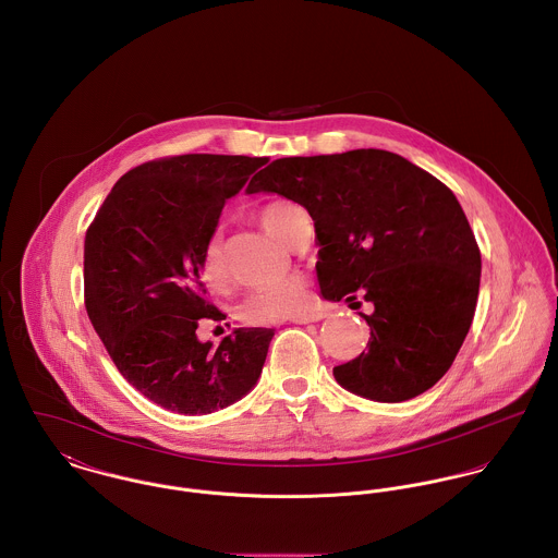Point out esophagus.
I'll use <instances>...</instances> for the list:
<instances>
[{"mask_svg": "<svg viewBox=\"0 0 558 558\" xmlns=\"http://www.w3.org/2000/svg\"><path fill=\"white\" fill-rule=\"evenodd\" d=\"M327 314L323 312V310H310L306 314H300V316H293L291 320L293 323H300V325H306V323H316V320H320V318H325Z\"/></svg>", "mask_w": 558, "mask_h": 558, "instance_id": "esophagus-1", "label": "esophagus"}]
</instances>
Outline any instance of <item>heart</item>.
<instances>
[{
  "instance_id": "b5f03b06",
  "label": "heart",
  "mask_w": 558,
  "mask_h": 558,
  "mask_svg": "<svg viewBox=\"0 0 558 558\" xmlns=\"http://www.w3.org/2000/svg\"><path fill=\"white\" fill-rule=\"evenodd\" d=\"M300 214L302 209L293 203L271 201L256 209V220L271 238L289 246L295 231V220ZM201 278L209 289H222L227 284V278H229L227 260H225L222 244L216 238H211L201 252ZM308 304L310 291L306 278L289 276L276 284H267L252 291L240 304L238 314L248 325H267L282 318H291L308 308Z\"/></svg>"
}]
</instances>
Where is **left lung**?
<instances>
[{"instance_id": "left-lung-1", "label": "left lung", "mask_w": 558, "mask_h": 558, "mask_svg": "<svg viewBox=\"0 0 558 558\" xmlns=\"http://www.w3.org/2000/svg\"><path fill=\"white\" fill-rule=\"evenodd\" d=\"M308 209L318 287L331 302H371L366 351L333 368L349 391L404 402L449 371L475 316L482 252L456 194L385 149L280 158L248 186Z\"/></svg>"}]
</instances>
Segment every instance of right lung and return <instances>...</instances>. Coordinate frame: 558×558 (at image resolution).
Instances as JSON below:
<instances>
[{
  "label": "right lung",
  "mask_w": 558,
  "mask_h": 558,
  "mask_svg": "<svg viewBox=\"0 0 558 558\" xmlns=\"http://www.w3.org/2000/svg\"><path fill=\"white\" fill-rule=\"evenodd\" d=\"M267 158L184 154L120 178L85 233L87 316L125 380L154 404L207 415L246 396L274 329L240 327L218 347L203 320L227 318L201 280V252L225 203Z\"/></svg>",
  "instance_id": "right-lung-1"
}]
</instances>
